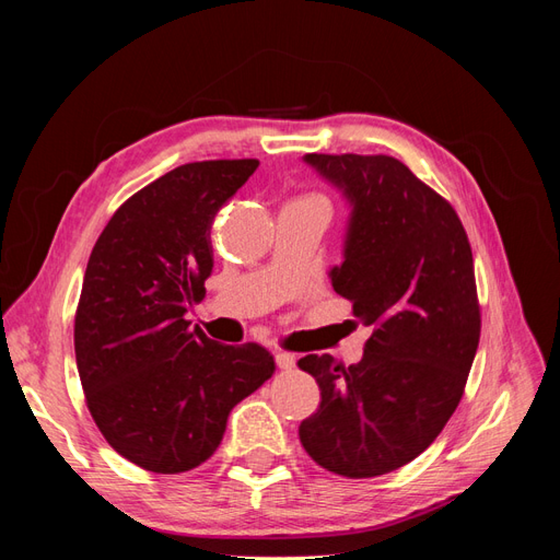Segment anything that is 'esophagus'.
<instances>
[{
    "mask_svg": "<svg viewBox=\"0 0 560 560\" xmlns=\"http://www.w3.org/2000/svg\"><path fill=\"white\" fill-rule=\"evenodd\" d=\"M276 364L280 369H292L296 366V358L292 352H284V350H276Z\"/></svg>",
    "mask_w": 560,
    "mask_h": 560,
    "instance_id": "esophagus-1",
    "label": "esophagus"
}]
</instances>
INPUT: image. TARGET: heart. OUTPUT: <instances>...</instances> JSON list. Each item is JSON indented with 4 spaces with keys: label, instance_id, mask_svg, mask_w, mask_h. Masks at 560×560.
<instances>
[{
    "label": "heart",
    "instance_id": "b5f03b06",
    "mask_svg": "<svg viewBox=\"0 0 560 560\" xmlns=\"http://www.w3.org/2000/svg\"><path fill=\"white\" fill-rule=\"evenodd\" d=\"M294 200H308V202H319V206H325V208H327V200L322 198V196H317V194H303V196H299V198H294Z\"/></svg>",
    "mask_w": 560,
    "mask_h": 560
}]
</instances>
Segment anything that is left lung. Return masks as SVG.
Returning a JSON list of instances; mask_svg holds the SVG:
<instances>
[{
	"label": "left lung",
	"mask_w": 560,
	"mask_h": 560,
	"mask_svg": "<svg viewBox=\"0 0 560 560\" xmlns=\"http://www.w3.org/2000/svg\"><path fill=\"white\" fill-rule=\"evenodd\" d=\"M350 202L331 287L374 327L358 364L306 354L319 409L299 425L313 460L348 479L404 467L444 430L479 348L474 259L451 202L393 156L306 154Z\"/></svg>",
	"instance_id": "1"
}]
</instances>
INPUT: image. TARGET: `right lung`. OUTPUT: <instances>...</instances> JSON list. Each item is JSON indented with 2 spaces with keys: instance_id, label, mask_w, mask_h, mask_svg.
I'll use <instances>...</instances> for the list:
<instances>
[{
  "instance_id": "obj_1",
  "label": "right lung",
  "mask_w": 560,
  "mask_h": 560,
  "mask_svg": "<svg viewBox=\"0 0 560 560\" xmlns=\"http://www.w3.org/2000/svg\"><path fill=\"white\" fill-rule=\"evenodd\" d=\"M257 167H175L130 196L91 252L74 317L79 378L107 444L142 469L206 463L233 406L276 371L266 348L222 346L186 319L212 273L214 214Z\"/></svg>"
}]
</instances>
